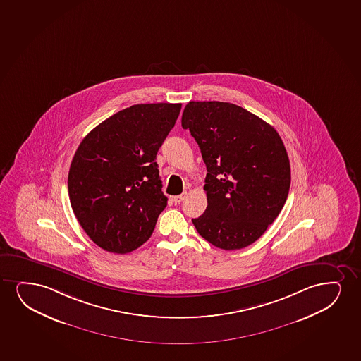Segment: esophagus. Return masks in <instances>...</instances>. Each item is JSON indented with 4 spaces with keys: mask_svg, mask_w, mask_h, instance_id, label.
<instances>
[{
    "mask_svg": "<svg viewBox=\"0 0 361 361\" xmlns=\"http://www.w3.org/2000/svg\"><path fill=\"white\" fill-rule=\"evenodd\" d=\"M188 192H183L180 195H177V197H173V201L176 202V204H180L185 197H187Z\"/></svg>",
    "mask_w": 361,
    "mask_h": 361,
    "instance_id": "1",
    "label": "esophagus"
}]
</instances>
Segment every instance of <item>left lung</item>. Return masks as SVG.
<instances>
[{"label": "left lung", "mask_w": 361, "mask_h": 361, "mask_svg": "<svg viewBox=\"0 0 361 361\" xmlns=\"http://www.w3.org/2000/svg\"><path fill=\"white\" fill-rule=\"evenodd\" d=\"M205 162V212L192 219L197 233L224 250L256 242L283 209L290 164L276 129L240 106L190 101L183 111Z\"/></svg>", "instance_id": "8db88e82"}]
</instances>
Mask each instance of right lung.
I'll use <instances>...</instances> for the list:
<instances>
[{"mask_svg": "<svg viewBox=\"0 0 361 361\" xmlns=\"http://www.w3.org/2000/svg\"><path fill=\"white\" fill-rule=\"evenodd\" d=\"M182 104L133 105L92 129L68 173L74 215L96 245L127 254L151 237L167 197L156 155Z\"/></svg>", "mask_w": 361, "mask_h": 361, "instance_id": "obj_1", "label": "right lung"}]
</instances>
